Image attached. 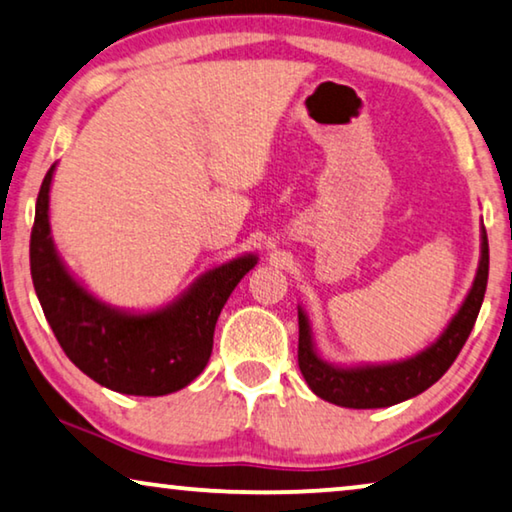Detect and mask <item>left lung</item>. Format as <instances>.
Wrapping results in <instances>:
<instances>
[{
  "label": "left lung",
  "instance_id": "left-lung-1",
  "mask_svg": "<svg viewBox=\"0 0 512 512\" xmlns=\"http://www.w3.org/2000/svg\"><path fill=\"white\" fill-rule=\"evenodd\" d=\"M487 271H490V246H487V232L483 230V257H480L474 287H471L467 301L462 303L460 312L430 349H425L416 358L393 365H372V368L352 370L326 365L312 349L308 319L299 310V368L303 379L308 381L312 393L322 400L349 409L391 407V404L427 391L451 368L471 329H474L480 305L485 299Z\"/></svg>",
  "mask_w": 512,
  "mask_h": 512
}]
</instances>
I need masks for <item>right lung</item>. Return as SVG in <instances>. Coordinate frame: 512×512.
Returning a JSON list of instances; mask_svg holds the SVG:
<instances>
[{"instance_id":"obj_1","label":"right lung","mask_w":512,"mask_h":512,"mask_svg":"<svg viewBox=\"0 0 512 512\" xmlns=\"http://www.w3.org/2000/svg\"><path fill=\"white\" fill-rule=\"evenodd\" d=\"M52 172L55 165L38 190L29 266L43 315L64 354L87 377L117 393L156 398L188 386L207 368L220 310L257 259L239 257L204 273L163 312H114L68 276L55 253L48 223Z\"/></svg>"}]
</instances>
